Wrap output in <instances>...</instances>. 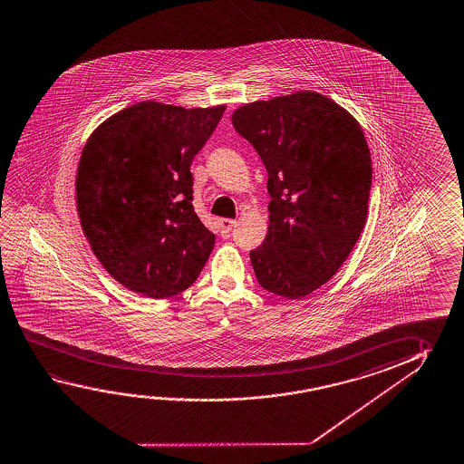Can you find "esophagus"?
<instances>
[{
	"mask_svg": "<svg viewBox=\"0 0 464 464\" xmlns=\"http://www.w3.org/2000/svg\"><path fill=\"white\" fill-rule=\"evenodd\" d=\"M221 233H229L236 227V220L231 218H221L220 220Z\"/></svg>",
	"mask_w": 464,
	"mask_h": 464,
	"instance_id": "1",
	"label": "esophagus"
}]
</instances>
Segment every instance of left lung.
Masks as SVG:
<instances>
[{
    "instance_id": "left-lung-1",
    "label": "left lung",
    "mask_w": 464,
    "mask_h": 464,
    "mask_svg": "<svg viewBox=\"0 0 464 464\" xmlns=\"http://www.w3.org/2000/svg\"><path fill=\"white\" fill-rule=\"evenodd\" d=\"M235 130L268 173V231L251 262L262 288L288 299L334 276L364 228L372 161L361 124L319 92L246 103Z\"/></svg>"
}]
</instances>
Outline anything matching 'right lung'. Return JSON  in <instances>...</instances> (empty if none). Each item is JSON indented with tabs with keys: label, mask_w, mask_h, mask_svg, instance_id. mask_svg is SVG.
I'll return each mask as SVG.
<instances>
[{
	"label": "right lung",
	"mask_w": 464,
	"mask_h": 464,
	"mask_svg": "<svg viewBox=\"0 0 464 464\" xmlns=\"http://www.w3.org/2000/svg\"><path fill=\"white\" fill-rule=\"evenodd\" d=\"M225 108L147 100L110 116L87 139L77 213L92 252L124 288L175 296L206 266L215 235L194 212L189 168Z\"/></svg>",
	"instance_id": "right-lung-1"
}]
</instances>
